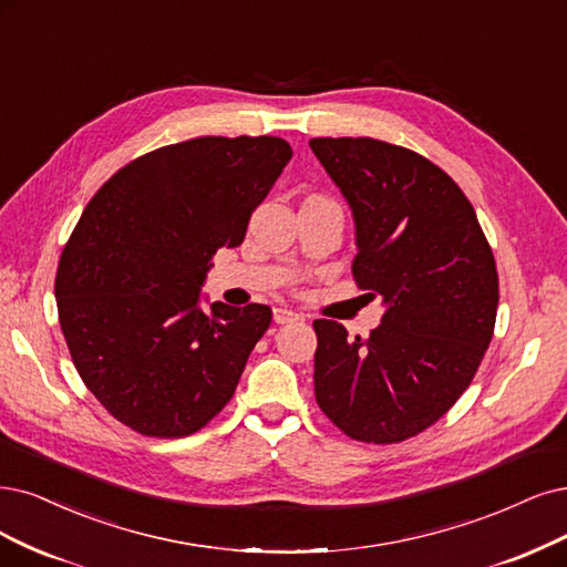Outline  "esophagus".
I'll return each instance as SVG.
<instances>
[{
    "mask_svg": "<svg viewBox=\"0 0 567 567\" xmlns=\"http://www.w3.org/2000/svg\"><path fill=\"white\" fill-rule=\"evenodd\" d=\"M272 320H276L278 324H287V322H299L301 316L289 308H276L272 310Z\"/></svg>",
    "mask_w": 567,
    "mask_h": 567,
    "instance_id": "34e87169",
    "label": "esophagus"
}]
</instances>
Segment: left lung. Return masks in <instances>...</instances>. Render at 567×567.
I'll return each instance as SVG.
<instances>
[{"instance_id":"left-lung-1","label":"left lung","mask_w":567,"mask_h":567,"mask_svg":"<svg viewBox=\"0 0 567 567\" xmlns=\"http://www.w3.org/2000/svg\"><path fill=\"white\" fill-rule=\"evenodd\" d=\"M310 150L352 209V276L385 312L369 339L316 320V400L369 444L436 423L484 360L497 316V268L460 186L404 146L316 137Z\"/></svg>"}]
</instances>
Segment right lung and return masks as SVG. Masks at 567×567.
Wrapping results in <instances>:
<instances>
[{
    "mask_svg": "<svg viewBox=\"0 0 567 567\" xmlns=\"http://www.w3.org/2000/svg\"><path fill=\"white\" fill-rule=\"evenodd\" d=\"M291 158L280 137H196L128 163L83 209L55 276L81 381L146 436L198 432L228 404L272 312L200 287Z\"/></svg>",
    "mask_w": 567,
    "mask_h": 567,
    "instance_id": "1",
    "label": "right lung"
}]
</instances>
